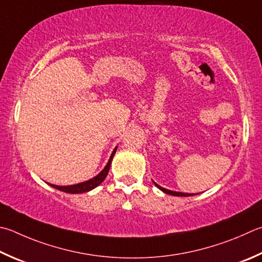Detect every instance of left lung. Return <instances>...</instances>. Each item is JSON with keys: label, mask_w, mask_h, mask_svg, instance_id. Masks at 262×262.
I'll return each mask as SVG.
<instances>
[{"label": "left lung", "mask_w": 262, "mask_h": 262, "mask_svg": "<svg viewBox=\"0 0 262 262\" xmlns=\"http://www.w3.org/2000/svg\"><path fill=\"white\" fill-rule=\"evenodd\" d=\"M155 183V182H154ZM157 187H158L161 191H164L165 193H168V194H172V196H181V197H188V196H192V193H184V192H177V191H170V190H167L165 188H161L160 185H158L157 183H155Z\"/></svg>", "instance_id": "1"}]
</instances>
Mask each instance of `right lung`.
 Here are the masks:
<instances>
[{
  "instance_id": "add662e5",
  "label": "right lung",
  "mask_w": 262,
  "mask_h": 262,
  "mask_svg": "<svg viewBox=\"0 0 262 262\" xmlns=\"http://www.w3.org/2000/svg\"><path fill=\"white\" fill-rule=\"evenodd\" d=\"M117 151V146L116 149L113 150L112 155L110 157V160H108L107 165L104 167V169L102 170L101 173H99L97 177H95L94 179L92 180H88L85 181V182H82V183H79V184H73V185H68V187H59V185H54V184H50L51 187H54L56 189L60 190V191H64V192H68V193H82V192H87V191H90V190L96 188L97 185L101 184L104 180H105L106 175L108 173V170H110V166H111V161H112V158L113 156H115Z\"/></svg>"
}]
</instances>
